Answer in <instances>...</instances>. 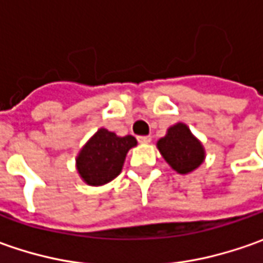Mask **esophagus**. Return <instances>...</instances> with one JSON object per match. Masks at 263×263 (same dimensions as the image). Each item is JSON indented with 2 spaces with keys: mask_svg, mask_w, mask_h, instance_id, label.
Segmentation results:
<instances>
[{
  "mask_svg": "<svg viewBox=\"0 0 263 263\" xmlns=\"http://www.w3.org/2000/svg\"><path fill=\"white\" fill-rule=\"evenodd\" d=\"M151 140H152L151 136H137V142L139 143H149Z\"/></svg>",
  "mask_w": 263,
  "mask_h": 263,
  "instance_id": "esophagus-1",
  "label": "esophagus"
}]
</instances>
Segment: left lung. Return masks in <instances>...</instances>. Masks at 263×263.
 <instances>
[{
    "label": "left lung",
    "mask_w": 263,
    "mask_h": 263,
    "mask_svg": "<svg viewBox=\"0 0 263 263\" xmlns=\"http://www.w3.org/2000/svg\"><path fill=\"white\" fill-rule=\"evenodd\" d=\"M158 149L173 170L180 174L196 170L205 158V151L200 142L183 123L168 128L167 136L158 140Z\"/></svg>",
    "instance_id": "left-lung-1"
}]
</instances>
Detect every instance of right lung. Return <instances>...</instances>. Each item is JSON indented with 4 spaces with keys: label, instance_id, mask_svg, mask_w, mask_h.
<instances>
[{
    "label": "right lung",
    "instance_id": "right-lung-1",
    "mask_svg": "<svg viewBox=\"0 0 263 263\" xmlns=\"http://www.w3.org/2000/svg\"><path fill=\"white\" fill-rule=\"evenodd\" d=\"M136 145L133 136L118 137L101 128L80 151L76 159L77 171L90 186L105 184L121 173L128 149Z\"/></svg>",
    "mask_w": 263,
    "mask_h": 263
}]
</instances>
